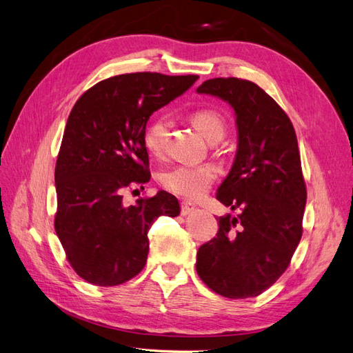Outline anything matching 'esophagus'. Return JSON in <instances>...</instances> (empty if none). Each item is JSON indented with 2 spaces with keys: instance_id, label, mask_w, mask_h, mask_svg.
<instances>
[{
  "instance_id": "esophagus-1",
  "label": "esophagus",
  "mask_w": 353,
  "mask_h": 353,
  "mask_svg": "<svg viewBox=\"0 0 353 353\" xmlns=\"http://www.w3.org/2000/svg\"><path fill=\"white\" fill-rule=\"evenodd\" d=\"M194 209H196V205H193L191 201L188 200L181 201V213H183V215H188V213H191Z\"/></svg>"
}]
</instances>
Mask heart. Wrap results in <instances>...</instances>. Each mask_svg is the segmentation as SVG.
Here are the masks:
<instances>
[{"label": "heart", "mask_w": 353, "mask_h": 353, "mask_svg": "<svg viewBox=\"0 0 353 353\" xmlns=\"http://www.w3.org/2000/svg\"><path fill=\"white\" fill-rule=\"evenodd\" d=\"M191 122L205 135L209 141H218L225 135L227 123L222 114L212 109H200L191 113ZM169 132V121L165 116H156L148 122L144 130V145L154 156H160L165 150ZM218 178V169L205 165H176L170 168L160 176L162 185L176 196L196 199L206 193Z\"/></svg>", "instance_id": "b5f03b06"}]
</instances>
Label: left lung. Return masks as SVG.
<instances>
[{"label":"left lung","mask_w":353,"mask_h":353,"mask_svg":"<svg viewBox=\"0 0 353 353\" xmlns=\"http://www.w3.org/2000/svg\"><path fill=\"white\" fill-rule=\"evenodd\" d=\"M197 92L216 95L236 112L239 148L216 199L241 213L219 218L216 237L200 245L196 270L223 297L259 296L284 274L303 232L306 185L294 128L252 81L213 78Z\"/></svg>","instance_id":"left-lung-1"}]
</instances>
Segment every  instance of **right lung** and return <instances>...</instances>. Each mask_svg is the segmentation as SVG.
<instances>
[{
	"instance_id": "right-lung-1",
	"label": "right lung",
	"mask_w": 353,
	"mask_h": 353,
	"mask_svg": "<svg viewBox=\"0 0 353 353\" xmlns=\"http://www.w3.org/2000/svg\"><path fill=\"white\" fill-rule=\"evenodd\" d=\"M197 74L125 73L100 81L74 103L54 181V228L66 259L94 285H117L147 262V232L162 215L178 216L175 196L159 191L134 205L123 191L150 181L144 130L153 112L184 94Z\"/></svg>"
}]
</instances>
